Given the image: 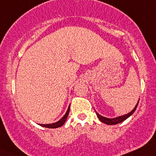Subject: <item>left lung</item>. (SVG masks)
Returning a JSON list of instances; mask_svg holds the SVG:
<instances>
[{
    "label": "left lung",
    "mask_w": 156,
    "mask_h": 156,
    "mask_svg": "<svg viewBox=\"0 0 156 156\" xmlns=\"http://www.w3.org/2000/svg\"><path fill=\"white\" fill-rule=\"evenodd\" d=\"M138 102H139V99H138V103H137L136 107H135V108L133 109L130 112H129V113H127L126 115H121V116H119V117L113 118V119H109V118H106V117H104V116H102L101 115H100L98 112H97L96 110H95V109H95V113H96V115H97V117L98 118V119L100 120L101 122L107 124V125H115V124H119V123H121L122 121H125L126 119H128L129 117H130L134 113L135 111H136L137 107H138Z\"/></svg>",
    "instance_id": "left-lung-1"
}]
</instances>
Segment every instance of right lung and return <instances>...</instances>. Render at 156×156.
Listing matches in <instances>:
<instances>
[{
    "label": "right lung",
    "instance_id": "1",
    "mask_svg": "<svg viewBox=\"0 0 156 156\" xmlns=\"http://www.w3.org/2000/svg\"><path fill=\"white\" fill-rule=\"evenodd\" d=\"M69 109H70V105L69 106V107H68L67 111H66V112L65 113L64 115L63 116V117L61 118V119H60L58 121H57V122L52 123V124H38L40 126H44V127L52 128V129H54V128L60 127V126L64 125V123L66 122V119H67V117H68V115H69Z\"/></svg>",
    "mask_w": 156,
    "mask_h": 156
}]
</instances>
